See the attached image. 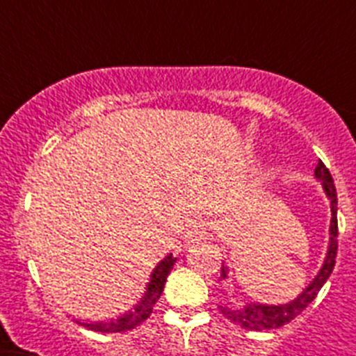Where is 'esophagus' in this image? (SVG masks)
<instances>
[{
  "instance_id": "1",
  "label": "esophagus",
  "mask_w": 356,
  "mask_h": 356,
  "mask_svg": "<svg viewBox=\"0 0 356 356\" xmlns=\"http://www.w3.org/2000/svg\"><path fill=\"white\" fill-rule=\"evenodd\" d=\"M207 238V232L201 226H193V228H188L184 235V241L187 246H194V244H200Z\"/></svg>"
}]
</instances>
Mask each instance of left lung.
Returning a JSON list of instances; mask_svg holds the SVG:
<instances>
[{"mask_svg":"<svg viewBox=\"0 0 356 356\" xmlns=\"http://www.w3.org/2000/svg\"><path fill=\"white\" fill-rule=\"evenodd\" d=\"M316 178H319L323 181V187H325L326 194H328L330 201H332V222H330V246H328V254H326V260L321 267L319 275L314 278V282L308 285L303 291V294H300L294 301L287 305H280V307H267V305H248L244 308H228L221 307V312L228 317L234 325L241 326V328L254 330V332H262V330H276L280 326L287 325L292 319L300 316L308 305L316 300V296L319 294L321 287L326 284V280L330 278L333 271V266H335V259H337V237H339V225H337V191H335V184H333V178L330 175L328 168L325 163H317L316 168ZM222 278L226 276V267H221Z\"/></svg>","mask_w":356,"mask_h":356,"instance_id":"left-lung-1","label":"left lung"}]
</instances>
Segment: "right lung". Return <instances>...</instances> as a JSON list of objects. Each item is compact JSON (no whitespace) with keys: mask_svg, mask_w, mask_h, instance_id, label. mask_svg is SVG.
Wrapping results in <instances>:
<instances>
[{"mask_svg":"<svg viewBox=\"0 0 356 356\" xmlns=\"http://www.w3.org/2000/svg\"><path fill=\"white\" fill-rule=\"evenodd\" d=\"M175 262L176 259H172V254H169V257H165V259L156 266V269L153 271V275H151L146 294H144V298L140 300V303L135 307V310H130V312L124 314V316L119 317V319L108 321V323H80V325H83L85 328L102 333L128 332V330H134L135 326H139L140 323H144V321L151 316V312H153V307H155L160 294H162L165 280H168V275L171 273Z\"/></svg>","mask_w":356,"mask_h":356,"instance_id":"right-lung-1","label":"right lung"}]
</instances>
